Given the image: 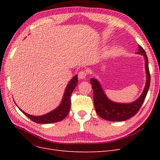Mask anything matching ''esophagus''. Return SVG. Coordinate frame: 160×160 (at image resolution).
<instances>
[{"label": "esophagus", "mask_w": 160, "mask_h": 160, "mask_svg": "<svg viewBox=\"0 0 160 160\" xmlns=\"http://www.w3.org/2000/svg\"><path fill=\"white\" fill-rule=\"evenodd\" d=\"M88 75V72L85 71H81L78 73V77L80 79H83Z\"/></svg>", "instance_id": "esophagus-1"}]
</instances>
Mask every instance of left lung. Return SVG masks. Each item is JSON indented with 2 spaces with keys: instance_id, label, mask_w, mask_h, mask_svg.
I'll return each mask as SVG.
<instances>
[{
  "instance_id": "8db88e82",
  "label": "left lung",
  "mask_w": 160,
  "mask_h": 160,
  "mask_svg": "<svg viewBox=\"0 0 160 160\" xmlns=\"http://www.w3.org/2000/svg\"><path fill=\"white\" fill-rule=\"evenodd\" d=\"M144 56L145 64L147 75L146 87L139 98L132 103H118L110 101L101 88L98 80L91 78L90 83L93 91V103L97 113L101 118L110 122H122L125 121L136 114L141 108L146 99L150 85V73L148 66V59L146 51L139 46V51L137 52Z\"/></svg>"
}]
</instances>
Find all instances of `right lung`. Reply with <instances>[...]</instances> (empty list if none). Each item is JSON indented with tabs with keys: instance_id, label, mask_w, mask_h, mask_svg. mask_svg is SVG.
<instances>
[{
	"instance_id": "1",
	"label": "right lung",
	"mask_w": 160,
	"mask_h": 160,
	"mask_svg": "<svg viewBox=\"0 0 160 160\" xmlns=\"http://www.w3.org/2000/svg\"><path fill=\"white\" fill-rule=\"evenodd\" d=\"M77 83H78V77H77V75H76L72 77L68 85L67 86L63 98H62V102L60 105L57 109L51 111L49 113L41 116H33L24 112L21 109H19L32 122L37 123L46 124L60 122V121L65 119L69 112L71 108V95L77 86Z\"/></svg>"
}]
</instances>
